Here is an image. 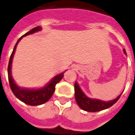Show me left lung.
<instances>
[{
    "label": "left lung",
    "mask_w": 135,
    "mask_h": 135,
    "mask_svg": "<svg viewBox=\"0 0 135 135\" xmlns=\"http://www.w3.org/2000/svg\"><path fill=\"white\" fill-rule=\"evenodd\" d=\"M123 52L126 55V50H123ZM74 89H75V98H76L77 104L83 110L88 111V112H97V111H100L108 109L111 106H113L119 99L120 97L121 96V94H120L117 98H115L113 100L104 102V101L99 100V99H92L88 97L83 92L77 83H75Z\"/></svg>",
    "instance_id": "1"
}]
</instances>
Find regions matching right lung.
I'll return each instance as SVG.
<instances>
[{"label": "right lung", "instance_id": "add662e5", "mask_svg": "<svg viewBox=\"0 0 135 135\" xmlns=\"http://www.w3.org/2000/svg\"><path fill=\"white\" fill-rule=\"evenodd\" d=\"M41 30V27L37 26L36 28H33L28 32L26 33L24 36H22L16 43L15 46L14 47L13 51L11 54V56L9 57V64H8V67H7V74H8V80L10 88L13 92V94L15 95L17 98H18L20 101H22L26 104L30 105V106H38V105L43 104L44 103L47 102V101L51 98L52 96L53 93L55 92V85L57 83H59L62 79L64 76V73L57 75L49 83L48 85L41 89H37V90H29V89H24L18 87L15 84V83L12 79L11 74V66L12 58H13L14 54L15 52L16 47L18 43L22 38V37L26 36L29 34H32L33 33L39 31Z\"/></svg>", "mask_w": 135, "mask_h": 135}]
</instances>
